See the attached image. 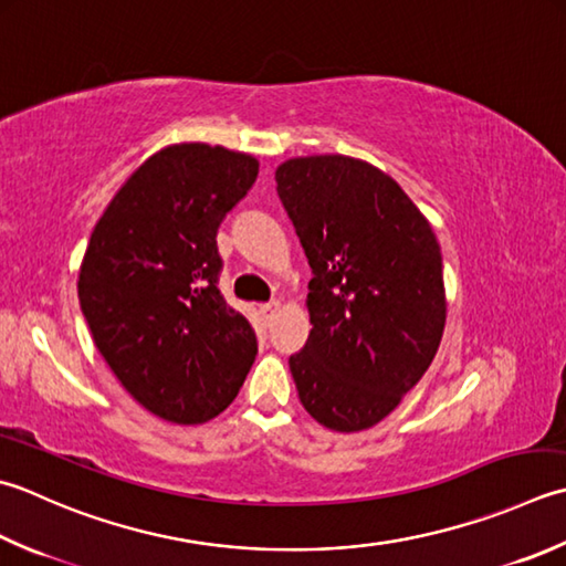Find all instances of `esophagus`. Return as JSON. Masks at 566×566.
Listing matches in <instances>:
<instances>
[{
    "label": "esophagus",
    "mask_w": 566,
    "mask_h": 566,
    "mask_svg": "<svg viewBox=\"0 0 566 566\" xmlns=\"http://www.w3.org/2000/svg\"><path fill=\"white\" fill-rule=\"evenodd\" d=\"M280 308H282V302H270V304H264V306H260V314H262V318H264V324H270V321L280 314Z\"/></svg>",
    "instance_id": "34e87169"
}]
</instances>
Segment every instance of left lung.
<instances>
[{
  "label": "left lung",
  "instance_id": "8db88e82",
  "mask_svg": "<svg viewBox=\"0 0 566 566\" xmlns=\"http://www.w3.org/2000/svg\"><path fill=\"white\" fill-rule=\"evenodd\" d=\"M276 193L314 270L298 400L331 431L370 429L437 356L447 292L434 230L392 176L343 154L276 166Z\"/></svg>",
  "mask_w": 566,
  "mask_h": 566
}]
</instances>
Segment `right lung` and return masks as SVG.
<instances>
[{"label":"right lung","instance_id":"add662e5","mask_svg":"<svg viewBox=\"0 0 566 566\" xmlns=\"http://www.w3.org/2000/svg\"><path fill=\"white\" fill-rule=\"evenodd\" d=\"M260 161L203 142L137 166L93 228L77 298L95 348L154 417L203 424L235 400L258 356L248 318L218 292V226Z\"/></svg>","mask_w":566,"mask_h":566}]
</instances>
